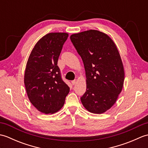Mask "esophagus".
Segmentation results:
<instances>
[{
	"instance_id": "obj_1",
	"label": "esophagus",
	"mask_w": 148,
	"mask_h": 148,
	"mask_svg": "<svg viewBox=\"0 0 148 148\" xmlns=\"http://www.w3.org/2000/svg\"><path fill=\"white\" fill-rule=\"evenodd\" d=\"M72 84H73V85H75L77 83V81L76 80H74V81H72Z\"/></svg>"
}]
</instances>
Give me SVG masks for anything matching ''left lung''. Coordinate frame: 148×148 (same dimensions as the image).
Segmentation results:
<instances>
[{"mask_svg":"<svg viewBox=\"0 0 148 148\" xmlns=\"http://www.w3.org/2000/svg\"><path fill=\"white\" fill-rule=\"evenodd\" d=\"M70 38L86 72V92L81 101L87 111L102 114L114 104L123 86L124 67L117 46L108 34L96 30Z\"/></svg>","mask_w":148,"mask_h":148,"instance_id":"1","label":"left lung"}]
</instances>
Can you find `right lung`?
<instances>
[{"label": "right lung", "instance_id": "add662e5", "mask_svg": "<svg viewBox=\"0 0 148 148\" xmlns=\"http://www.w3.org/2000/svg\"><path fill=\"white\" fill-rule=\"evenodd\" d=\"M68 36L65 32L47 34L37 42L27 62L24 83L27 96L32 104L45 114L60 110L70 91L57 65Z\"/></svg>", "mask_w": 148, "mask_h": 148}]
</instances>
